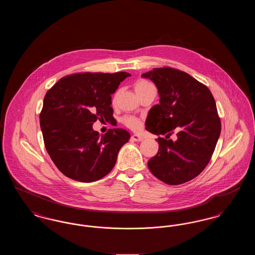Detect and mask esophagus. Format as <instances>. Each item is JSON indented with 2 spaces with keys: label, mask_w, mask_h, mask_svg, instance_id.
Wrapping results in <instances>:
<instances>
[{
  "label": "esophagus",
  "mask_w": 255,
  "mask_h": 255,
  "mask_svg": "<svg viewBox=\"0 0 255 255\" xmlns=\"http://www.w3.org/2000/svg\"><path fill=\"white\" fill-rule=\"evenodd\" d=\"M131 137H132V139L134 140V141H141V140H143V137L138 135V134H133Z\"/></svg>",
  "instance_id": "esophagus-1"
}]
</instances>
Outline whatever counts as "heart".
<instances>
[{
  "label": "heart",
  "instance_id": "heart-1",
  "mask_svg": "<svg viewBox=\"0 0 255 255\" xmlns=\"http://www.w3.org/2000/svg\"><path fill=\"white\" fill-rule=\"evenodd\" d=\"M150 87H153L152 83H150L149 81H147L145 79H139L134 84V91H135V93H138V92H141V91L148 89ZM116 96H117V94L115 95V97ZM122 122L126 127L132 129L133 131L139 130L140 127H141L140 120L135 118V117H131V116L123 117L122 119Z\"/></svg>",
  "mask_w": 255,
  "mask_h": 255
}]
</instances>
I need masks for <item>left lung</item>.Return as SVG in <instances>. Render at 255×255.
<instances>
[{
	"label": "left lung",
	"mask_w": 255,
	"mask_h": 255,
	"mask_svg": "<svg viewBox=\"0 0 255 255\" xmlns=\"http://www.w3.org/2000/svg\"><path fill=\"white\" fill-rule=\"evenodd\" d=\"M158 88L159 104L148 113L146 130L158 136V151L149 159L151 173L170 185L196 178L209 162L221 133L216 103L209 89L170 67L142 74ZM177 131L176 141L169 139Z\"/></svg>",
	"instance_id": "1"
}]
</instances>
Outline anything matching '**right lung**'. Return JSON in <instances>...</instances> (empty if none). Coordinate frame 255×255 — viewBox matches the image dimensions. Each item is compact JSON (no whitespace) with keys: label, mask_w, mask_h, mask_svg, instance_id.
Here are the masks:
<instances>
[{"label":"right lung","mask_w":255,"mask_h":255,"mask_svg":"<svg viewBox=\"0 0 255 255\" xmlns=\"http://www.w3.org/2000/svg\"><path fill=\"white\" fill-rule=\"evenodd\" d=\"M130 75L74 73L62 77L47 92L40 113L44 143L56 167L68 178L96 182L114 168L130 133L116 128L100 135L93 124L97 120H114L111 96Z\"/></svg>","instance_id":"add662e5"}]
</instances>
